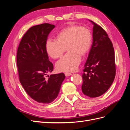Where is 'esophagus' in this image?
Masks as SVG:
<instances>
[{"instance_id":"34e87169","label":"esophagus","mask_w":130,"mask_h":130,"mask_svg":"<svg viewBox=\"0 0 130 130\" xmlns=\"http://www.w3.org/2000/svg\"><path fill=\"white\" fill-rule=\"evenodd\" d=\"M72 75V73H65V75L66 76H70Z\"/></svg>"}]
</instances>
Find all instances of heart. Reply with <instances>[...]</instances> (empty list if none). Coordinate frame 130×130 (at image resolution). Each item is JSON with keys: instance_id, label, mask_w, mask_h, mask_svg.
Masks as SVG:
<instances>
[{"instance_id": "obj_1", "label": "heart", "mask_w": 130, "mask_h": 130, "mask_svg": "<svg viewBox=\"0 0 130 130\" xmlns=\"http://www.w3.org/2000/svg\"><path fill=\"white\" fill-rule=\"evenodd\" d=\"M92 41V34L87 27L70 25L57 35L56 40L48 39L45 50L50 57L56 59L62 55L67 47L68 52L57 62L56 68L60 72H72L80 63L81 55L88 52Z\"/></svg>"}]
</instances>
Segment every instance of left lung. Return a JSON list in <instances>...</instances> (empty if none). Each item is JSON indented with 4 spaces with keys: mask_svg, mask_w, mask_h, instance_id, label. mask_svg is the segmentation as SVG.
Returning a JSON list of instances; mask_svg holds the SVG:
<instances>
[{
    "mask_svg": "<svg viewBox=\"0 0 130 130\" xmlns=\"http://www.w3.org/2000/svg\"><path fill=\"white\" fill-rule=\"evenodd\" d=\"M93 43L82 75V91L90 98L101 96L109 89L116 76L115 50L105 30L92 21Z\"/></svg>",
    "mask_w": 130,
    "mask_h": 130,
    "instance_id": "1",
    "label": "left lung"
}]
</instances>
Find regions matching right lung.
<instances>
[{
    "label": "right lung",
    "instance_id": "obj_1",
    "mask_svg": "<svg viewBox=\"0 0 130 130\" xmlns=\"http://www.w3.org/2000/svg\"><path fill=\"white\" fill-rule=\"evenodd\" d=\"M55 27L44 23L30 27L17 49V66L21 84L32 99L42 104H49L56 99L65 78L63 73L45 78L54 68L46 52L45 43Z\"/></svg>",
    "mask_w": 130,
    "mask_h": 130
}]
</instances>
